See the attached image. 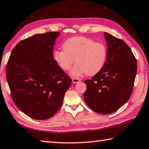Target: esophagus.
<instances>
[{
    "label": "esophagus",
    "mask_w": 149,
    "mask_h": 149,
    "mask_svg": "<svg viewBox=\"0 0 149 149\" xmlns=\"http://www.w3.org/2000/svg\"><path fill=\"white\" fill-rule=\"evenodd\" d=\"M79 82H80V79H79L75 78V77L72 78V83H73L77 84V83H79Z\"/></svg>",
    "instance_id": "1"
}]
</instances>
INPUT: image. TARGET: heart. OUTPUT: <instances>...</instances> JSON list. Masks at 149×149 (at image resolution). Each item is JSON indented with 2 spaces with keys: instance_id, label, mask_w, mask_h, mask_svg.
<instances>
[{
  "instance_id": "heart-1",
  "label": "heart",
  "mask_w": 149,
  "mask_h": 149,
  "mask_svg": "<svg viewBox=\"0 0 149 149\" xmlns=\"http://www.w3.org/2000/svg\"><path fill=\"white\" fill-rule=\"evenodd\" d=\"M63 50H55L53 59L63 70H68L74 62L77 63L70 72L71 76L77 77L86 74L94 75L100 72L105 64L107 48L102 42H95L86 37H74L63 42Z\"/></svg>"
}]
</instances>
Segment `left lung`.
I'll use <instances>...</instances> for the list:
<instances>
[{"label": "left lung", "instance_id": "1", "mask_svg": "<svg viewBox=\"0 0 149 149\" xmlns=\"http://www.w3.org/2000/svg\"><path fill=\"white\" fill-rule=\"evenodd\" d=\"M107 58L101 70L84 81L86 90L84 100L90 109L109 114L120 109L132 94L137 72V61L123 40L104 32Z\"/></svg>", "mask_w": 149, "mask_h": 149}]
</instances>
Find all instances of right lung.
<instances>
[{"label":"right lung","mask_w":149,"mask_h":149,"mask_svg":"<svg viewBox=\"0 0 149 149\" xmlns=\"http://www.w3.org/2000/svg\"><path fill=\"white\" fill-rule=\"evenodd\" d=\"M59 32L36 34L20 41L10 54L6 79L12 100L31 118H52L63 104L72 79L53 59Z\"/></svg>","instance_id":"right-lung-1"}]
</instances>
